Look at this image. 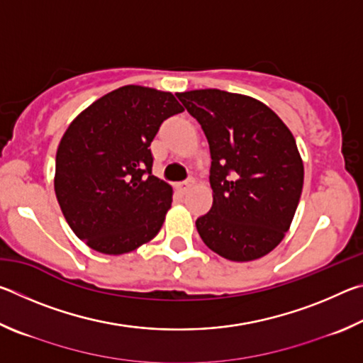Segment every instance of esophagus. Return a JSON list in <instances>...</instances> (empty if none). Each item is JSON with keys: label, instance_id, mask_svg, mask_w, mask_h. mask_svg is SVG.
Instances as JSON below:
<instances>
[{"label": "esophagus", "instance_id": "esophagus-1", "mask_svg": "<svg viewBox=\"0 0 363 363\" xmlns=\"http://www.w3.org/2000/svg\"><path fill=\"white\" fill-rule=\"evenodd\" d=\"M192 184H194V181H184V182H179L177 184V189H179V192H182V194H186L187 190L192 187Z\"/></svg>", "mask_w": 363, "mask_h": 363}]
</instances>
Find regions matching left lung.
I'll use <instances>...</instances> for the list:
<instances>
[{
  "label": "left lung",
  "mask_w": 363,
  "mask_h": 363,
  "mask_svg": "<svg viewBox=\"0 0 363 363\" xmlns=\"http://www.w3.org/2000/svg\"><path fill=\"white\" fill-rule=\"evenodd\" d=\"M210 144L213 206L196 219L201 240L229 261H255L284 240L303 192L291 131L266 104L220 89L177 93Z\"/></svg>",
  "instance_id": "left-lung-1"
}]
</instances>
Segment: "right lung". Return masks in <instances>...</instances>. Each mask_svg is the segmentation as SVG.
I'll return each instance as SVG.
<instances>
[{
    "mask_svg": "<svg viewBox=\"0 0 363 363\" xmlns=\"http://www.w3.org/2000/svg\"><path fill=\"white\" fill-rule=\"evenodd\" d=\"M182 110L171 93L128 84L91 104L67 128L54 190L70 229L89 248L130 253L162 229L173 189L152 174L149 147L160 125Z\"/></svg>",
    "mask_w": 363,
    "mask_h": 363,
    "instance_id": "right-lung-1",
    "label": "right lung"
}]
</instances>
